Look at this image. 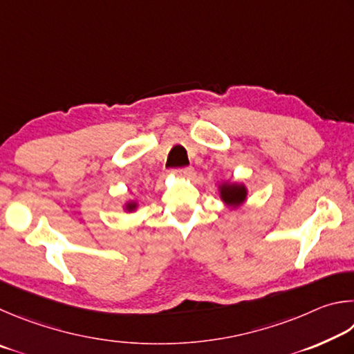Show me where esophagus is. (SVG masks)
<instances>
[{
    "mask_svg": "<svg viewBox=\"0 0 354 354\" xmlns=\"http://www.w3.org/2000/svg\"><path fill=\"white\" fill-rule=\"evenodd\" d=\"M174 174H176L177 177H188L193 174V167L187 166V167H178V169H174Z\"/></svg>",
    "mask_w": 354,
    "mask_h": 354,
    "instance_id": "1",
    "label": "esophagus"
}]
</instances>
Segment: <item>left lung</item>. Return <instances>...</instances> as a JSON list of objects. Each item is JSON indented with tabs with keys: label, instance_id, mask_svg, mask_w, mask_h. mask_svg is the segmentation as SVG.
I'll use <instances>...</instances> for the list:
<instances>
[{
	"label": "left lung",
	"instance_id": "1",
	"mask_svg": "<svg viewBox=\"0 0 354 354\" xmlns=\"http://www.w3.org/2000/svg\"><path fill=\"white\" fill-rule=\"evenodd\" d=\"M221 194L228 205H239L245 199V188L243 185H222Z\"/></svg>",
	"mask_w": 354,
	"mask_h": 354
}]
</instances>
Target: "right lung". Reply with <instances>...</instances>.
<instances>
[{
  "mask_svg": "<svg viewBox=\"0 0 354 354\" xmlns=\"http://www.w3.org/2000/svg\"><path fill=\"white\" fill-rule=\"evenodd\" d=\"M129 209H133L135 208V203H130V205H127Z\"/></svg>",
  "mask_w": 354,
  "mask_h": 354,
  "instance_id": "1",
  "label": "right lung"
}]
</instances>
